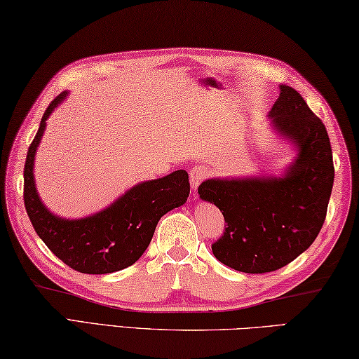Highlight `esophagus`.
Masks as SVG:
<instances>
[{"label": "esophagus", "instance_id": "1", "mask_svg": "<svg viewBox=\"0 0 359 359\" xmlns=\"http://www.w3.org/2000/svg\"><path fill=\"white\" fill-rule=\"evenodd\" d=\"M210 174H212V171H210V168H208V166H205V165H194L190 169V182H191L193 190H196L201 182H204Z\"/></svg>", "mask_w": 359, "mask_h": 359}]
</instances>
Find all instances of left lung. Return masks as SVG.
I'll return each mask as SVG.
<instances>
[{"instance_id":"left-lung-1","label":"left lung","mask_w":359,"mask_h":359,"mask_svg":"<svg viewBox=\"0 0 359 359\" xmlns=\"http://www.w3.org/2000/svg\"><path fill=\"white\" fill-rule=\"evenodd\" d=\"M269 116L298 151L283 177L208 179L198 188L226 221L213 256L243 273L275 271L308 250L323 226L334 182L327 128L303 97L281 84Z\"/></svg>"}]
</instances>
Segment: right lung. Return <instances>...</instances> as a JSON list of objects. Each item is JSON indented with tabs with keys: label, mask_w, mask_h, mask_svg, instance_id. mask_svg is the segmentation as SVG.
<instances>
[{
	"label": "right lung",
	"mask_w": 359,
	"mask_h": 359,
	"mask_svg": "<svg viewBox=\"0 0 359 359\" xmlns=\"http://www.w3.org/2000/svg\"><path fill=\"white\" fill-rule=\"evenodd\" d=\"M66 97L67 93H61L45 109L28 149L23 172L26 212L37 236L70 269L88 275L119 271L133 265L147 250L163 215L185 204L190 196L188 172L179 169L161 179L141 182L90 217H56L39 198L32 169L48 116Z\"/></svg>",
	"instance_id": "add662e5"
}]
</instances>
